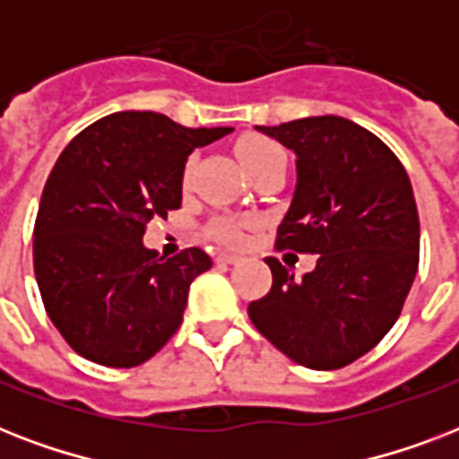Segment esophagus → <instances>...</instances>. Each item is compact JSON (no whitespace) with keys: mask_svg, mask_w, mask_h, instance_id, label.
Returning <instances> with one entry per match:
<instances>
[{"mask_svg":"<svg viewBox=\"0 0 459 459\" xmlns=\"http://www.w3.org/2000/svg\"><path fill=\"white\" fill-rule=\"evenodd\" d=\"M236 262H240V257H238V255H233V252L221 250L219 255H216V264L229 266V264H236Z\"/></svg>","mask_w":459,"mask_h":459,"instance_id":"esophagus-1","label":"esophagus"}]
</instances>
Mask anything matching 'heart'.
<instances>
[{
  "instance_id": "heart-1",
  "label": "heart",
  "mask_w": 459,
  "mask_h": 459,
  "mask_svg": "<svg viewBox=\"0 0 459 459\" xmlns=\"http://www.w3.org/2000/svg\"><path fill=\"white\" fill-rule=\"evenodd\" d=\"M238 154H240V159H243V164L247 171H255V169H259V166L269 164V161H276V159H286L283 157V150H281L276 143L264 138L240 140ZM212 233H214L219 240H223V243H229V245L243 243V223L219 221L214 223Z\"/></svg>"
}]
</instances>
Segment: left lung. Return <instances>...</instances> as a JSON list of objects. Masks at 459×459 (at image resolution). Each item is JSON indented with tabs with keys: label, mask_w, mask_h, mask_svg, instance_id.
I'll return each instance as SVG.
<instances>
[{
	"label": "left lung",
	"mask_w": 459,
	"mask_h": 459,
	"mask_svg": "<svg viewBox=\"0 0 459 459\" xmlns=\"http://www.w3.org/2000/svg\"><path fill=\"white\" fill-rule=\"evenodd\" d=\"M255 128L298 157V186L276 247L316 255V266L295 279L266 257L272 290L247 314L293 362L341 369L391 331L412 288L420 266L412 183L388 145L348 118Z\"/></svg>",
	"instance_id": "obj_1"
}]
</instances>
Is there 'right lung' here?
Wrapping results in <instances>:
<instances>
[{
  "label": "right lung",
  "instance_id": "right-lung-1",
  "mask_svg": "<svg viewBox=\"0 0 459 459\" xmlns=\"http://www.w3.org/2000/svg\"><path fill=\"white\" fill-rule=\"evenodd\" d=\"M233 128H186L157 111H118L81 131L42 190L32 264L49 319L90 362L128 369L178 331L187 290L212 259L159 257L147 223L183 200L187 154Z\"/></svg>",
  "mask_w": 459,
  "mask_h": 459
}]
</instances>
